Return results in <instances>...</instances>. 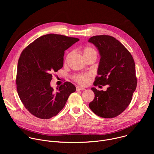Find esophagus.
I'll list each match as a JSON object with an SVG mask.
<instances>
[{"instance_id":"34e87169","label":"esophagus","mask_w":154,"mask_h":154,"mask_svg":"<svg viewBox=\"0 0 154 154\" xmlns=\"http://www.w3.org/2000/svg\"><path fill=\"white\" fill-rule=\"evenodd\" d=\"M76 90L77 91H83V90H85V88H83V87H80V86H77V88H76Z\"/></svg>"}]
</instances>
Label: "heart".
Returning a JSON list of instances; mask_svg holds the SVG:
<instances>
[{"label": "heart", "mask_w": 154, "mask_h": 154, "mask_svg": "<svg viewBox=\"0 0 154 154\" xmlns=\"http://www.w3.org/2000/svg\"><path fill=\"white\" fill-rule=\"evenodd\" d=\"M82 54H83V57H86L87 56H90V55H92L96 56V55H97L96 51L93 48H90V47H87V48H84L82 51ZM70 55H71V54H69L67 57V59L70 57ZM90 75H91V74L90 73H86V74H79L74 77V79L76 82H77L80 85H86L89 83V81H90L89 78H90Z\"/></svg>", "instance_id": "b5f03b06"}]
</instances>
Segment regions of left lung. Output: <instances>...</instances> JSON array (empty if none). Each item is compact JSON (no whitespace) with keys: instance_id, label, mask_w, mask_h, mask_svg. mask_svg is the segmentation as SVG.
I'll return each mask as SVG.
<instances>
[{"instance_id":"1","label":"left lung","mask_w":154,"mask_h":154,"mask_svg":"<svg viewBox=\"0 0 154 154\" xmlns=\"http://www.w3.org/2000/svg\"><path fill=\"white\" fill-rule=\"evenodd\" d=\"M88 42L97 48L100 57L94 85H108L106 91L91 88L95 97L89 104L97 116L113 118L130 104L136 90L137 79L134 58L122 44L113 36L97 35Z\"/></svg>"}]
</instances>
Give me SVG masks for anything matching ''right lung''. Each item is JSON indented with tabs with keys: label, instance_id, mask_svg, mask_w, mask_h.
Wrapping results in <instances>:
<instances>
[{
	"label": "right lung",
	"instance_id": "obj_1",
	"mask_svg": "<svg viewBox=\"0 0 154 154\" xmlns=\"http://www.w3.org/2000/svg\"><path fill=\"white\" fill-rule=\"evenodd\" d=\"M79 41L57 34L40 36L22 52L17 63L16 85L20 100L28 111L40 119L56 116L64 106L75 86L69 82L51 86L52 73L63 66L64 51Z\"/></svg>",
	"mask_w": 154,
	"mask_h": 154
}]
</instances>
